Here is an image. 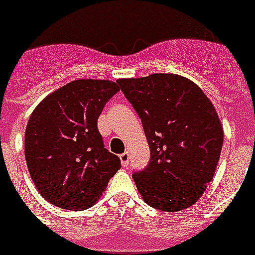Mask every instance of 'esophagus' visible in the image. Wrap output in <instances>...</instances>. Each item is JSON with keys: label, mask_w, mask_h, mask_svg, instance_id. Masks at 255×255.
I'll use <instances>...</instances> for the list:
<instances>
[{"label": "esophagus", "mask_w": 255, "mask_h": 255, "mask_svg": "<svg viewBox=\"0 0 255 255\" xmlns=\"http://www.w3.org/2000/svg\"><path fill=\"white\" fill-rule=\"evenodd\" d=\"M119 158H121V162H122V166H126L129 165V152H124L119 155Z\"/></svg>", "instance_id": "esophagus-1"}]
</instances>
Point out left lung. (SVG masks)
I'll list each match as a JSON object with an SVG mask.
<instances>
[{"instance_id": "left-lung-1", "label": "left lung", "mask_w": 255, "mask_h": 255, "mask_svg": "<svg viewBox=\"0 0 255 255\" xmlns=\"http://www.w3.org/2000/svg\"><path fill=\"white\" fill-rule=\"evenodd\" d=\"M141 119L151 158L133 171L137 189L153 209H188L213 180L224 131L214 106L198 85L176 74L118 79Z\"/></svg>"}]
</instances>
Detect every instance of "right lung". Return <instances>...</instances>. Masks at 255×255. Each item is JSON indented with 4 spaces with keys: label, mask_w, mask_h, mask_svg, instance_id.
<instances>
[{
    "label": "right lung",
    "mask_w": 255,
    "mask_h": 255,
    "mask_svg": "<svg viewBox=\"0 0 255 255\" xmlns=\"http://www.w3.org/2000/svg\"><path fill=\"white\" fill-rule=\"evenodd\" d=\"M119 90L117 82L77 79L32 111L24 155L32 182L52 205L84 210L100 198L121 159L104 148L97 119Z\"/></svg>",
    "instance_id": "right-lung-1"
}]
</instances>
